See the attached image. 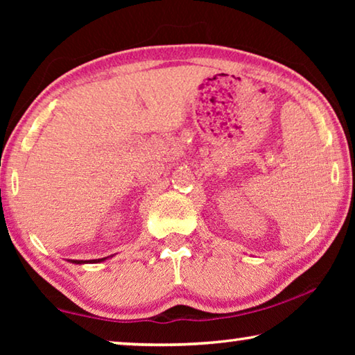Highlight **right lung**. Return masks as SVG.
Returning <instances> with one entry per match:
<instances>
[{
	"label": "right lung",
	"mask_w": 355,
	"mask_h": 355,
	"mask_svg": "<svg viewBox=\"0 0 355 355\" xmlns=\"http://www.w3.org/2000/svg\"><path fill=\"white\" fill-rule=\"evenodd\" d=\"M103 260H106V258H98V260H92V261H89V263H98V261H103ZM73 263H76V264H81V263H87V261H83V260H75Z\"/></svg>",
	"instance_id": "1"
}]
</instances>
